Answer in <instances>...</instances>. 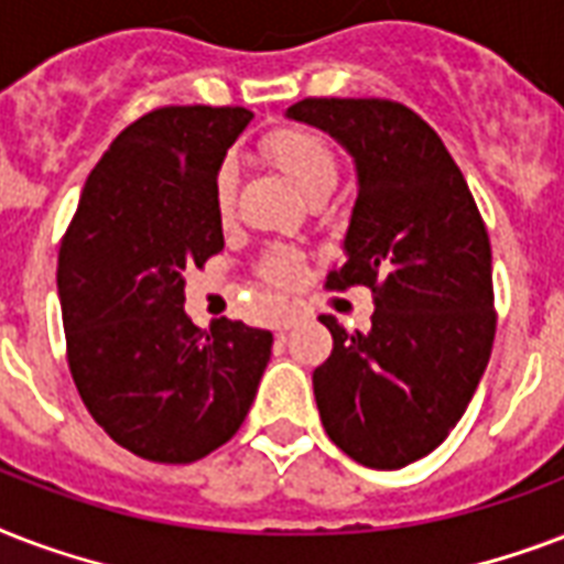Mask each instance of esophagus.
Listing matches in <instances>:
<instances>
[{
	"label": "esophagus",
	"instance_id": "1",
	"mask_svg": "<svg viewBox=\"0 0 564 564\" xmlns=\"http://www.w3.org/2000/svg\"><path fill=\"white\" fill-rule=\"evenodd\" d=\"M300 317H303V312H300V308H288V312L282 314V317H279V321H276V326H273V329H276V332H288V329H294V326H296V321H300Z\"/></svg>",
	"mask_w": 564,
	"mask_h": 564
}]
</instances>
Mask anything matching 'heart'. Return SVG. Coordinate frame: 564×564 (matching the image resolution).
Masks as SVG:
<instances>
[{
	"label": "heart",
	"mask_w": 564,
	"mask_h": 564,
	"mask_svg": "<svg viewBox=\"0 0 564 564\" xmlns=\"http://www.w3.org/2000/svg\"><path fill=\"white\" fill-rule=\"evenodd\" d=\"M264 152L305 196L321 187H335L338 182L335 152L321 134L308 132V129H279V132L268 134ZM235 194H238V173H235L232 161H226L214 176V208L223 220L232 217ZM300 273H303V261L291 250L270 252L264 261V276L276 285H294Z\"/></svg>",
	"instance_id": "b5f03b06"
}]
</instances>
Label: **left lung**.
<instances>
[{
    "label": "left lung",
    "mask_w": 564,
    "mask_h": 564,
    "mask_svg": "<svg viewBox=\"0 0 564 564\" xmlns=\"http://www.w3.org/2000/svg\"><path fill=\"white\" fill-rule=\"evenodd\" d=\"M288 120L321 129L356 164L344 264L326 285H368V332H332L314 370L323 430L365 468L432 453L468 409L495 341L491 243L441 138L388 99H303Z\"/></svg>",
    "instance_id": "obj_1"
}]
</instances>
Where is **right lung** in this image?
Here are the masks:
<instances>
[{
  "label": "right lung",
  "instance_id": "right-lung-1",
  "mask_svg": "<svg viewBox=\"0 0 564 564\" xmlns=\"http://www.w3.org/2000/svg\"><path fill=\"white\" fill-rule=\"evenodd\" d=\"M247 108L173 105L117 134L87 176L58 252L69 373L120 447L187 465L250 412L273 335L241 321L199 329L185 270L223 250L214 176Z\"/></svg>",
  "mask_w": 564,
  "mask_h": 564
}]
</instances>
